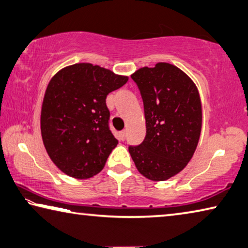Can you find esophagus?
<instances>
[{"label":"esophagus","mask_w":248,"mask_h":248,"mask_svg":"<svg viewBox=\"0 0 248 248\" xmlns=\"http://www.w3.org/2000/svg\"><path fill=\"white\" fill-rule=\"evenodd\" d=\"M125 137H127V130H123V131H120L121 140H125Z\"/></svg>","instance_id":"34e87169"}]
</instances>
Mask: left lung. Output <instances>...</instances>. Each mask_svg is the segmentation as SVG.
<instances>
[{"mask_svg": "<svg viewBox=\"0 0 248 248\" xmlns=\"http://www.w3.org/2000/svg\"><path fill=\"white\" fill-rule=\"evenodd\" d=\"M131 78L143 100L146 134L141 144L129 146V153L146 178L166 180L185 169L198 144V90L187 74L165 62L139 69Z\"/></svg>", "mask_w": 248, "mask_h": 248, "instance_id": "8db88e82", "label": "left lung"}]
</instances>
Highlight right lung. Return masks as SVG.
<instances>
[{
	"label": "right lung",
	"mask_w": 248,
	"mask_h": 248,
	"mask_svg": "<svg viewBox=\"0 0 248 248\" xmlns=\"http://www.w3.org/2000/svg\"><path fill=\"white\" fill-rule=\"evenodd\" d=\"M127 77L91 63H77L54 75L41 108V136L52 162L71 177H93L104 169L118 140L109 128L106 97Z\"/></svg>",
	"instance_id": "right-lung-1"
}]
</instances>
